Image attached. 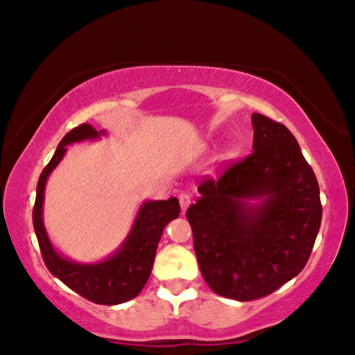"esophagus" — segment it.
Segmentation results:
<instances>
[{
	"label": "esophagus",
	"mask_w": 355,
	"mask_h": 355,
	"mask_svg": "<svg viewBox=\"0 0 355 355\" xmlns=\"http://www.w3.org/2000/svg\"><path fill=\"white\" fill-rule=\"evenodd\" d=\"M178 200H180V207H182V211L184 213L186 209H188V207L191 205V196L188 194V192H182L178 197Z\"/></svg>",
	"instance_id": "34e87169"
}]
</instances>
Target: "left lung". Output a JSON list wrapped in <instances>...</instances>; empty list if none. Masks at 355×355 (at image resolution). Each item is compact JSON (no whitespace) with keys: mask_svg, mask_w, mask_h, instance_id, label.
Instances as JSON below:
<instances>
[{"mask_svg":"<svg viewBox=\"0 0 355 355\" xmlns=\"http://www.w3.org/2000/svg\"><path fill=\"white\" fill-rule=\"evenodd\" d=\"M252 127L254 152L218 180H203L186 211L203 279L241 302L268 296L302 271L322 216L315 172L291 131L257 112Z\"/></svg>","mask_w":355,"mask_h":355,"instance_id":"1","label":"left lung"}]
</instances>
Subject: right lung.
<instances>
[{
    "mask_svg": "<svg viewBox=\"0 0 355 355\" xmlns=\"http://www.w3.org/2000/svg\"><path fill=\"white\" fill-rule=\"evenodd\" d=\"M105 133V130L97 131L89 123H83L62 137L51 161L39 177L33 224L48 271L87 300L103 305H117L136 297L147 284L161 235L164 227L172 219L178 218L180 203L177 197H171L169 200L144 202L127 239L116 254L103 261L83 264L59 255L50 243L42 219L46 180L67 152L65 146L86 139H97Z\"/></svg>",
    "mask_w": 355,
    "mask_h": 355,
    "instance_id": "add662e5",
    "label": "right lung"
}]
</instances>
